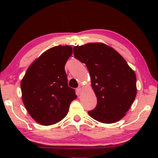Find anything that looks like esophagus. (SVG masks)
Here are the masks:
<instances>
[{
  "label": "esophagus",
  "instance_id": "34e87169",
  "mask_svg": "<svg viewBox=\"0 0 158 158\" xmlns=\"http://www.w3.org/2000/svg\"><path fill=\"white\" fill-rule=\"evenodd\" d=\"M81 90H82V88H81V86H79L78 88H77L76 89V90H77V94H81Z\"/></svg>",
  "mask_w": 158,
  "mask_h": 158
}]
</instances>
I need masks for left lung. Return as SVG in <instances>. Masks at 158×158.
<instances>
[{"label": "left lung", "instance_id": "8db88e82", "mask_svg": "<svg viewBox=\"0 0 158 158\" xmlns=\"http://www.w3.org/2000/svg\"><path fill=\"white\" fill-rule=\"evenodd\" d=\"M73 54L87 67L97 98L96 108L88 114L105 124L119 121L137 94L135 72L117 52L102 43L77 45Z\"/></svg>", "mask_w": 158, "mask_h": 158}]
</instances>
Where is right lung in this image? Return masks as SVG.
Returning <instances> with one entry per match:
<instances>
[{
  "label": "right lung",
  "mask_w": 158,
  "mask_h": 158,
  "mask_svg": "<svg viewBox=\"0 0 158 158\" xmlns=\"http://www.w3.org/2000/svg\"><path fill=\"white\" fill-rule=\"evenodd\" d=\"M73 54L70 46H57L44 52L26 73L21 83L22 100L30 116L48 126L65 117L75 91L68 85L64 70Z\"/></svg>",
  "instance_id": "add662e5"
}]
</instances>
